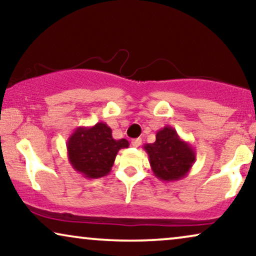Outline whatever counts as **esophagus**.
<instances>
[{
  "instance_id": "1",
  "label": "esophagus",
  "mask_w": 256,
  "mask_h": 256,
  "mask_svg": "<svg viewBox=\"0 0 256 256\" xmlns=\"http://www.w3.org/2000/svg\"><path fill=\"white\" fill-rule=\"evenodd\" d=\"M132 146H135V148H138V146H140L142 144V138H134L132 141Z\"/></svg>"
}]
</instances>
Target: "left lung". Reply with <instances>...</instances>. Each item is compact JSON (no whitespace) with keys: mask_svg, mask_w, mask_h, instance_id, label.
Listing matches in <instances>:
<instances>
[{"mask_svg":"<svg viewBox=\"0 0 256 256\" xmlns=\"http://www.w3.org/2000/svg\"><path fill=\"white\" fill-rule=\"evenodd\" d=\"M155 176L162 182H176L188 176L196 160V152L190 143L166 126L156 132V141L143 146Z\"/></svg>","mask_w":256,"mask_h":256,"instance_id":"left-lung-1","label":"left lung"}]
</instances>
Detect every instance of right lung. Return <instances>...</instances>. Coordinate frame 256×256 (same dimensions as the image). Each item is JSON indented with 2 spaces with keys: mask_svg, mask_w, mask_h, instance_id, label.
Listing matches in <instances>:
<instances>
[{
  "mask_svg": "<svg viewBox=\"0 0 256 256\" xmlns=\"http://www.w3.org/2000/svg\"><path fill=\"white\" fill-rule=\"evenodd\" d=\"M129 146L127 140H114L104 122L92 127H78L66 143L68 162L73 169L88 180L107 176L118 150Z\"/></svg>",
  "mask_w": 256,
  "mask_h": 256,
  "instance_id": "add662e5",
  "label": "right lung"
}]
</instances>
